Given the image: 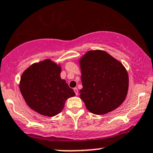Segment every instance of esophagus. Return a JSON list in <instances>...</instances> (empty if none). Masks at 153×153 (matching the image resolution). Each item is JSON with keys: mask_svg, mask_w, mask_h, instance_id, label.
Masks as SVG:
<instances>
[{"mask_svg": "<svg viewBox=\"0 0 153 153\" xmlns=\"http://www.w3.org/2000/svg\"><path fill=\"white\" fill-rule=\"evenodd\" d=\"M74 92L75 94H76V95H78V89L76 88V87H75V88H74Z\"/></svg>", "mask_w": 153, "mask_h": 153, "instance_id": "1", "label": "esophagus"}]
</instances>
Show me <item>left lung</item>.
Segmentation results:
<instances>
[{
    "instance_id": "1",
    "label": "left lung",
    "mask_w": 153,
    "mask_h": 153,
    "mask_svg": "<svg viewBox=\"0 0 153 153\" xmlns=\"http://www.w3.org/2000/svg\"><path fill=\"white\" fill-rule=\"evenodd\" d=\"M80 98L89 111L106 114L119 107L127 95L128 75L124 66L102 50L87 51L79 60Z\"/></svg>"
}]
</instances>
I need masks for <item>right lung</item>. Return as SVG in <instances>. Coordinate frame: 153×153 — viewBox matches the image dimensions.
<instances>
[{
  "instance_id": "add662e5",
  "label": "right lung",
  "mask_w": 153,
  "mask_h": 153,
  "mask_svg": "<svg viewBox=\"0 0 153 153\" xmlns=\"http://www.w3.org/2000/svg\"><path fill=\"white\" fill-rule=\"evenodd\" d=\"M61 66L51 59L34 63L22 73L19 89L27 105L42 116L61 113L75 92L61 78Z\"/></svg>"
}]
</instances>
